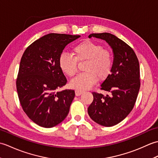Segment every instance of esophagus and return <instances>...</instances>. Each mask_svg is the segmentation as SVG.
<instances>
[{
	"mask_svg": "<svg viewBox=\"0 0 158 158\" xmlns=\"http://www.w3.org/2000/svg\"><path fill=\"white\" fill-rule=\"evenodd\" d=\"M83 93V91H81V90H75V94L77 96H79L80 95H81Z\"/></svg>",
	"mask_w": 158,
	"mask_h": 158,
	"instance_id": "obj_1",
	"label": "esophagus"
}]
</instances>
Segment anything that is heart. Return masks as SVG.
I'll use <instances>...</instances> for the list:
<instances>
[{
    "instance_id": "1",
    "label": "heart",
    "mask_w": 158,
    "mask_h": 158,
    "mask_svg": "<svg viewBox=\"0 0 158 158\" xmlns=\"http://www.w3.org/2000/svg\"><path fill=\"white\" fill-rule=\"evenodd\" d=\"M75 58L69 53H62L59 58L62 71L69 77L75 75L77 62H86L85 73L79 74L70 81V85L77 90H86L95 84L97 79L103 80L109 75L113 66L111 54L108 50L89 40L78 43L73 48Z\"/></svg>"
}]
</instances>
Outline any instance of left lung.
I'll return each mask as SVG.
<instances>
[{
  "instance_id": "obj_1",
  "label": "left lung",
  "mask_w": 158,
  "mask_h": 158,
  "mask_svg": "<svg viewBox=\"0 0 158 158\" xmlns=\"http://www.w3.org/2000/svg\"><path fill=\"white\" fill-rule=\"evenodd\" d=\"M88 36L108 43L113 50V62L110 74L100 85L110 96L93 92L88 112L96 123L113 126L125 119L135 106L140 85L139 60L128 45L110 33H94Z\"/></svg>"
}]
</instances>
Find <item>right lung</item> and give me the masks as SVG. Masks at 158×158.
<instances>
[{
  "mask_svg": "<svg viewBox=\"0 0 158 158\" xmlns=\"http://www.w3.org/2000/svg\"><path fill=\"white\" fill-rule=\"evenodd\" d=\"M80 36L51 33L33 42L22 55L17 91L23 111L40 126L54 127L68 115L75 94L72 89L57 92L67 82L59 58L65 47Z\"/></svg>",
  "mask_w": 158,
  "mask_h": 158,
  "instance_id": "right-lung-1",
  "label": "right lung"
}]
</instances>
